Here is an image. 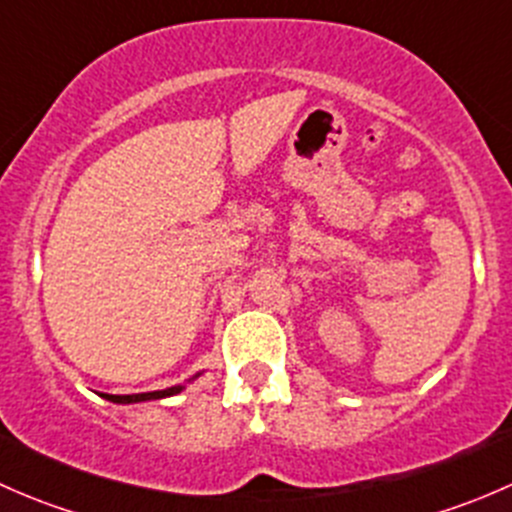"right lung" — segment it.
<instances>
[{"label":"right lung","mask_w":512,"mask_h":512,"mask_svg":"<svg viewBox=\"0 0 512 512\" xmlns=\"http://www.w3.org/2000/svg\"><path fill=\"white\" fill-rule=\"evenodd\" d=\"M180 389H183V386H170V389H163V391H151V394H131V396H113V394H101V396H103V399L113 401V404H136V401L165 399V396H173V394H178Z\"/></svg>","instance_id":"add662e5"}]
</instances>
